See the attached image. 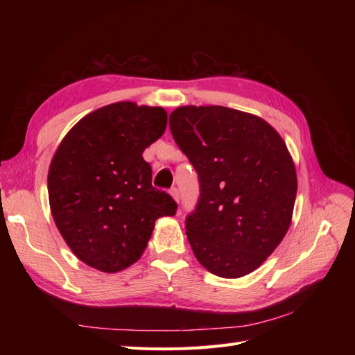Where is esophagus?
<instances>
[{
  "instance_id": "1",
  "label": "esophagus",
  "mask_w": 355,
  "mask_h": 355,
  "mask_svg": "<svg viewBox=\"0 0 355 355\" xmlns=\"http://www.w3.org/2000/svg\"><path fill=\"white\" fill-rule=\"evenodd\" d=\"M170 196L173 197V200H175L176 202H179V198H180V197H179V189H178V188H171V189H170Z\"/></svg>"
}]
</instances>
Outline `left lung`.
Here are the masks:
<instances>
[{"label": "left lung", "mask_w": 355, "mask_h": 355, "mask_svg": "<svg viewBox=\"0 0 355 355\" xmlns=\"http://www.w3.org/2000/svg\"><path fill=\"white\" fill-rule=\"evenodd\" d=\"M168 124L200 179L187 218L197 261L222 278L253 272L292 223L297 178L284 141L261 116L225 106H179Z\"/></svg>", "instance_id": "1"}]
</instances>
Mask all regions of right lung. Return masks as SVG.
I'll use <instances>...</instances> for the list:
<instances>
[{"label": "right lung", "instance_id": "1", "mask_svg": "<svg viewBox=\"0 0 355 355\" xmlns=\"http://www.w3.org/2000/svg\"><path fill=\"white\" fill-rule=\"evenodd\" d=\"M161 106L116 102L75 124L51 158L47 187L51 216L81 262L114 274L139 261L155 220L176 202L153 187L145 149L163 136Z\"/></svg>", "mask_w": 355, "mask_h": 355}]
</instances>
